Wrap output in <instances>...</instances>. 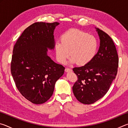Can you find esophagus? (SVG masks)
Returning <instances> with one entry per match:
<instances>
[{"label": "esophagus", "instance_id": "34e87169", "mask_svg": "<svg viewBox=\"0 0 128 128\" xmlns=\"http://www.w3.org/2000/svg\"><path fill=\"white\" fill-rule=\"evenodd\" d=\"M65 71H66V72H71V71H72V69L70 68H66V69H65Z\"/></svg>", "mask_w": 128, "mask_h": 128}]
</instances>
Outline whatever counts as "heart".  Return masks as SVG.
<instances>
[{
    "instance_id": "obj_1",
    "label": "heart",
    "mask_w": 128,
    "mask_h": 128,
    "mask_svg": "<svg viewBox=\"0 0 128 128\" xmlns=\"http://www.w3.org/2000/svg\"><path fill=\"white\" fill-rule=\"evenodd\" d=\"M61 43L55 45L56 59L64 63L70 56V62L86 65L94 59L98 42L95 36L77 29H70L62 34Z\"/></svg>"
}]
</instances>
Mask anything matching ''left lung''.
<instances>
[{"instance_id":"obj_1","label":"left lung","mask_w":128,"mask_h":128,"mask_svg":"<svg viewBox=\"0 0 128 128\" xmlns=\"http://www.w3.org/2000/svg\"><path fill=\"white\" fill-rule=\"evenodd\" d=\"M96 29L100 39L98 52L88 64L73 68L78 78L72 88L73 94L85 104L94 103L104 96L116 78L118 66V52L112 38Z\"/></svg>"}]
</instances>
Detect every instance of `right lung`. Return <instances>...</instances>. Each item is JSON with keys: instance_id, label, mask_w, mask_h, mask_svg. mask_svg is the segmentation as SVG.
<instances>
[{"instance_id": "right-lung-1", "label": "right lung", "mask_w": 128, "mask_h": 128, "mask_svg": "<svg viewBox=\"0 0 128 128\" xmlns=\"http://www.w3.org/2000/svg\"><path fill=\"white\" fill-rule=\"evenodd\" d=\"M59 22H38L28 27L15 43L10 72L17 89L36 104L51 98L57 80L65 68L47 55L55 47L54 32Z\"/></svg>"}]
</instances>
